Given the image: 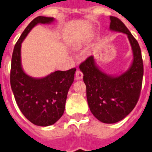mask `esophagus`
Segmentation results:
<instances>
[{
	"label": "esophagus",
	"instance_id": "34e87169",
	"mask_svg": "<svg viewBox=\"0 0 152 152\" xmlns=\"http://www.w3.org/2000/svg\"><path fill=\"white\" fill-rule=\"evenodd\" d=\"M75 77H76V79H82V77H83V74H82V72L80 70H78L77 69V70H76V73H75Z\"/></svg>",
	"mask_w": 152,
	"mask_h": 152
}]
</instances>
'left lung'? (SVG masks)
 <instances>
[{
    "label": "left lung",
    "instance_id": "1",
    "mask_svg": "<svg viewBox=\"0 0 152 152\" xmlns=\"http://www.w3.org/2000/svg\"><path fill=\"white\" fill-rule=\"evenodd\" d=\"M110 29L127 34L132 46L133 61L130 68L117 77L102 72L96 66L93 56L80 64L86 86V96L91 112L104 123H115L133 110L142 88L144 64L137 41L117 17L110 16Z\"/></svg>",
    "mask_w": 152,
    "mask_h": 152
}]
</instances>
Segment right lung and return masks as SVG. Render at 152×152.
<instances>
[{
    "mask_svg": "<svg viewBox=\"0 0 152 152\" xmlns=\"http://www.w3.org/2000/svg\"><path fill=\"white\" fill-rule=\"evenodd\" d=\"M53 18L38 16L26 26L14 47L11 64L10 83L15 99L21 112L33 124L48 126L62 117L69 88L75 78L76 68L56 70L43 78H33L21 66V44L35 25L49 23Z\"/></svg>",
    "mask_w": 152,
    "mask_h": 152,
    "instance_id": "right-lung-1",
    "label": "right lung"
}]
</instances>
